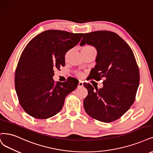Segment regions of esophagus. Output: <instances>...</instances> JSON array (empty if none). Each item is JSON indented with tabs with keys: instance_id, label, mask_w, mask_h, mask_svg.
<instances>
[{
	"instance_id": "obj_1",
	"label": "esophagus",
	"mask_w": 153,
	"mask_h": 153,
	"mask_svg": "<svg viewBox=\"0 0 153 153\" xmlns=\"http://www.w3.org/2000/svg\"><path fill=\"white\" fill-rule=\"evenodd\" d=\"M83 85V82L82 81H80V82H78V87H81Z\"/></svg>"
}]
</instances>
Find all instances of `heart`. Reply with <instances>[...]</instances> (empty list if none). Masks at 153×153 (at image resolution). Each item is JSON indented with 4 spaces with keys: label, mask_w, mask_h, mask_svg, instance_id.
Here are the masks:
<instances>
[{
    "label": "heart",
    "mask_w": 153,
    "mask_h": 153,
    "mask_svg": "<svg viewBox=\"0 0 153 153\" xmlns=\"http://www.w3.org/2000/svg\"><path fill=\"white\" fill-rule=\"evenodd\" d=\"M91 48H93L91 46H89V45H87V46H85L84 47H83V49L82 50H86V49H91ZM76 75L79 77H82L83 74L82 73V72H78L76 73Z\"/></svg>",
    "instance_id": "obj_1"
}]
</instances>
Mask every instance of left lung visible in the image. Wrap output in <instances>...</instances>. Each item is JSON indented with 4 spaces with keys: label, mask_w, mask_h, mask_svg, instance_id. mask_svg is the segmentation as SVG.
<instances>
[{
    "label": "left lung",
    "mask_w": 153,
    "mask_h": 153,
    "mask_svg": "<svg viewBox=\"0 0 153 153\" xmlns=\"http://www.w3.org/2000/svg\"><path fill=\"white\" fill-rule=\"evenodd\" d=\"M93 45L97 51V65L89 78H104L103 87L84 83L88 91L83 101L86 113L95 120L109 123L119 119L133 104L139 87V67L130 46L110 31H96L84 35L80 45Z\"/></svg>",
    "instance_id": "left-lung-1"
}]
</instances>
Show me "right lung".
I'll list each match as a JSON object with an SVG mask.
<instances>
[{
	"label": "right lung",
	"mask_w": 153,
	"mask_h": 153,
	"mask_svg": "<svg viewBox=\"0 0 153 153\" xmlns=\"http://www.w3.org/2000/svg\"><path fill=\"white\" fill-rule=\"evenodd\" d=\"M83 33L47 30L27 44L15 71V89L25 111L36 119H47L58 113L68 94L78 81L69 78L55 82L54 70L65 66L66 52L78 44Z\"/></svg>",
	"instance_id": "right-lung-1"
}]
</instances>
